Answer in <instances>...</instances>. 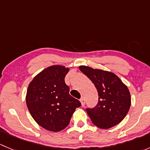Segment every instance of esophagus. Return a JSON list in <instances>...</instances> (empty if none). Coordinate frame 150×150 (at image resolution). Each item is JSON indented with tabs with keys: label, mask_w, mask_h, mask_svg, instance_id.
Returning a JSON list of instances; mask_svg holds the SVG:
<instances>
[{
	"label": "esophagus",
	"mask_w": 150,
	"mask_h": 150,
	"mask_svg": "<svg viewBox=\"0 0 150 150\" xmlns=\"http://www.w3.org/2000/svg\"><path fill=\"white\" fill-rule=\"evenodd\" d=\"M80 102H81V104H82V106L83 107L85 105V104H86V100H85V99L83 97H81V99H80Z\"/></svg>",
	"instance_id": "obj_1"
}]
</instances>
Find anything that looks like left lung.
<instances>
[{
  "mask_svg": "<svg viewBox=\"0 0 150 150\" xmlns=\"http://www.w3.org/2000/svg\"><path fill=\"white\" fill-rule=\"evenodd\" d=\"M79 69L94 84L99 95L97 105L86 109L92 122L102 129L120 123L131 107L128 87L113 72L83 65Z\"/></svg>",
  "mask_w": 150,
  "mask_h": 150,
  "instance_id": "8db88e82",
  "label": "left lung"
}]
</instances>
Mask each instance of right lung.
I'll use <instances>...</instances> for the list:
<instances>
[{
    "label": "right lung",
    "instance_id": "1",
    "mask_svg": "<svg viewBox=\"0 0 150 150\" xmlns=\"http://www.w3.org/2000/svg\"><path fill=\"white\" fill-rule=\"evenodd\" d=\"M69 68L53 65L38 74L28 86V108L35 122L48 131L58 132L69 125L81 103L70 96L64 82Z\"/></svg>",
    "mask_w": 150,
    "mask_h": 150
}]
</instances>
